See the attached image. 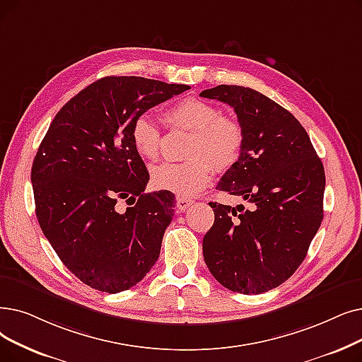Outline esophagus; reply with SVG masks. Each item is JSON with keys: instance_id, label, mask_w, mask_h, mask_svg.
<instances>
[{"instance_id": "34e87169", "label": "esophagus", "mask_w": 362, "mask_h": 362, "mask_svg": "<svg viewBox=\"0 0 362 362\" xmlns=\"http://www.w3.org/2000/svg\"><path fill=\"white\" fill-rule=\"evenodd\" d=\"M176 201H177V209L180 211H186L194 204V201L191 198H186V197H177Z\"/></svg>"}]
</instances>
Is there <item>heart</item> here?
I'll return each mask as SVG.
<instances>
[{
  "label": "heart",
  "instance_id": "b5f03b06",
  "mask_svg": "<svg viewBox=\"0 0 362 362\" xmlns=\"http://www.w3.org/2000/svg\"><path fill=\"white\" fill-rule=\"evenodd\" d=\"M163 121L170 129L191 132L183 163H164L152 168L151 183L156 189L177 195H194L206 187L218 171L230 168L244 148L243 125L222 115L220 107L195 98H187L167 107ZM134 151L145 160H156L161 149V132L148 115L134 118L130 127Z\"/></svg>",
  "mask_w": 362,
  "mask_h": 362
}]
</instances>
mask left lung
Masks as SVG:
<instances>
[{
    "label": "left lung",
    "instance_id": "obj_1",
    "mask_svg": "<svg viewBox=\"0 0 362 362\" xmlns=\"http://www.w3.org/2000/svg\"><path fill=\"white\" fill-rule=\"evenodd\" d=\"M199 96L228 103L243 125L240 160L217 189L253 209L210 202L214 223L202 255L228 290L260 294L287 281L302 264L324 211L325 173L306 130L287 109L241 86H217Z\"/></svg>",
    "mask_w": 362,
    "mask_h": 362
}]
</instances>
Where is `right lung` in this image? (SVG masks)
Listing matches in <instances>:
<instances>
[{"instance_id":"add662e5","label":"right lung","mask_w":362,"mask_h":362,"mask_svg":"<svg viewBox=\"0 0 362 362\" xmlns=\"http://www.w3.org/2000/svg\"><path fill=\"white\" fill-rule=\"evenodd\" d=\"M189 86L105 76L56 114L34 158L35 213L59 259L88 287L119 293L158 260L175 194H145L149 173L134 151L136 117ZM128 210L119 214L116 201Z\"/></svg>"}]
</instances>
